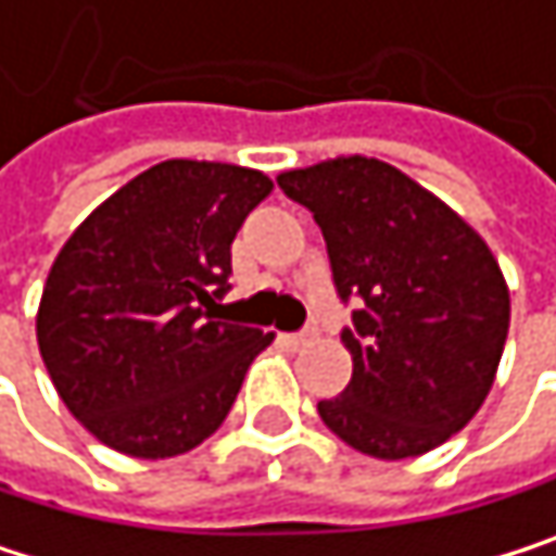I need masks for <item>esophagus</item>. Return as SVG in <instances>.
Here are the masks:
<instances>
[{"instance_id": "34e87169", "label": "esophagus", "mask_w": 556, "mask_h": 556, "mask_svg": "<svg viewBox=\"0 0 556 556\" xmlns=\"http://www.w3.org/2000/svg\"><path fill=\"white\" fill-rule=\"evenodd\" d=\"M281 340L291 346V351H301V346L311 343V333H307V330H301V333H281Z\"/></svg>"}]
</instances>
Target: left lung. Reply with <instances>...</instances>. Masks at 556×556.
<instances>
[{
  "instance_id": "8db88e82",
  "label": "left lung",
  "mask_w": 556,
  "mask_h": 556,
  "mask_svg": "<svg viewBox=\"0 0 556 556\" xmlns=\"http://www.w3.org/2000/svg\"><path fill=\"white\" fill-rule=\"evenodd\" d=\"M278 186L314 213L337 294L364 301L343 330L351 383L317 403L324 426L383 462L432 452L495 383L511 320L498 258L439 195L377 156L285 169Z\"/></svg>"
}]
</instances>
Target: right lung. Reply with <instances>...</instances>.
I'll use <instances>...</instances> for the list:
<instances>
[{
  "label": "right lung",
  "instance_id": "1",
  "mask_svg": "<svg viewBox=\"0 0 556 556\" xmlns=\"http://www.w3.org/2000/svg\"><path fill=\"white\" fill-rule=\"evenodd\" d=\"M268 192L262 169L163 160L61 245L38 351L61 403L114 452L156 462L210 439L275 340L216 317L232 239Z\"/></svg>",
  "mask_w": 556,
  "mask_h": 556
}]
</instances>
